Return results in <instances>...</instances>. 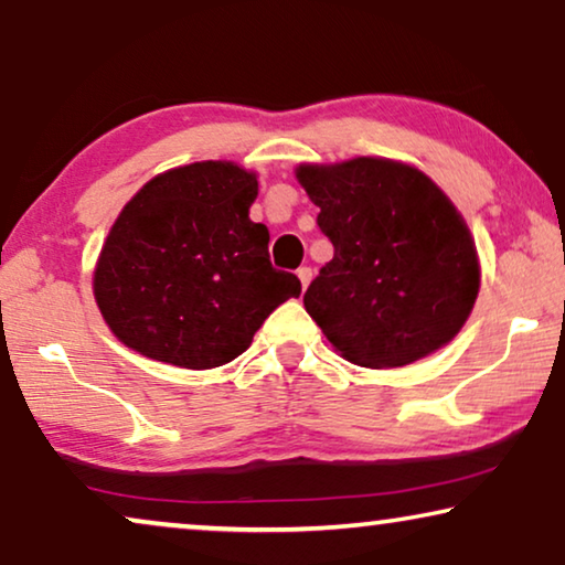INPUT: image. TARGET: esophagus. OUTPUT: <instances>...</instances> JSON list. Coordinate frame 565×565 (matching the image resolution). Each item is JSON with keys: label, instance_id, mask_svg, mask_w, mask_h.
<instances>
[{"label": "esophagus", "instance_id": "obj_1", "mask_svg": "<svg viewBox=\"0 0 565 565\" xmlns=\"http://www.w3.org/2000/svg\"><path fill=\"white\" fill-rule=\"evenodd\" d=\"M311 277H313L311 267H300L298 269V280H300V285H303V290L308 288V282H311Z\"/></svg>", "mask_w": 565, "mask_h": 565}]
</instances>
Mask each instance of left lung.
I'll list each match as a JSON object with an SVG mask.
<instances>
[{"label":"left lung","instance_id":"1","mask_svg":"<svg viewBox=\"0 0 565 565\" xmlns=\"http://www.w3.org/2000/svg\"><path fill=\"white\" fill-rule=\"evenodd\" d=\"M334 257L303 306L344 360L404 367L452 342L481 288L476 242L452 200L404 161L296 167Z\"/></svg>","mask_w":565,"mask_h":565}]
</instances>
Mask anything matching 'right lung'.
<instances>
[{
  "label": "right lung",
  "mask_w": 565,
  "mask_h": 565,
  "mask_svg": "<svg viewBox=\"0 0 565 565\" xmlns=\"http://www.w3.org/2000/svg\"><path fill=\"white\" fill-rule=\"evenodd\" d=\"M257 174L234 161L169 169L128 200L92 290L115 337L143 358L207 370L236 360L269 313L300 296L249 218Z\"/></svg>",
  "instance_id": "obj_1"
}]
</instances>
